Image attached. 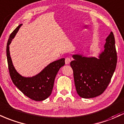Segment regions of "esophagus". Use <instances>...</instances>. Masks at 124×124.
<instances>
[{
    "mask_svg": "<svg viewBox=\"0 0 124 124\" xmlns=\"http://www.w3.org/2000/svg\"><path fill=\"white\" fill-rule=\"evenodd\" d=\"M70 61H71V58H69V57H67V58H65V63L66 65L69 64L70 62Z\"/></svg>",
    "mask_w": 124,
    "mask_h": 124,
    "instance_id": "1",
    "label": "esophagus"
}]
</instances>
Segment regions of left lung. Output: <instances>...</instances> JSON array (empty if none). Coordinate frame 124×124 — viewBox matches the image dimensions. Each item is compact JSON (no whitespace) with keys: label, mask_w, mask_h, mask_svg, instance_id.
<instances>
[{"label":"left lung","mask_w":124,"mask_h":124,"mask_svg":"<svg viewBox=\"0 0 124 124\" xmlns=\"http://www.w3.org/2000/svg\"><path fill=\"white\" fill-rule=\"evenodd\" d=\"M105 49L96 58L73 55L70 65L73 69L78 94L83 98H92L103 93L108 87L117 63L115 38L112 32L106 39Z\"/></svg>","instance_id":"obj_1"}]
</instances>
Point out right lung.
I'll return each instance as SVG.
<instances>
[{"instance_id":"obj_1","label":"right lung","mask_w":124,"mask_h":124,"mask_svg":"<svg viewBox=\"0 0 124 124\" xmlns=\"http://www.w3.org/2000/svg\"><path fill=\"white\" fill-rule=\"evenodd\" d=\"M21 26L22 24L12 32L7 43L6 55L9 74L15 85L24 95L32 100L40 101L51 95L56 75L59 69L65 65V59L62 58L52 62L35 77L25 78L19 74L12 63L9 46Z\"/></svg>"}]
</instances>
